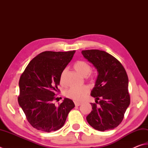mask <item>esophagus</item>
<instances>
[{
    "label": "esophagus",
    "mask_w": 148,
    "mask_h": 148,
    "mask_svg": "<svg viewBox=\"0 0 148 148\" xmlns=\"http://www.w3.org/2000/svg\"><path fill=\"white\" fill-rule=\"evenodd\" d=\"M75 105L76 106H79L80 105H81V103H80V102H75Z\"/></svg>",
    "instance_id": "obj_1"
}]
</instances>
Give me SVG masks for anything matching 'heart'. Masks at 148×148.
Masks as SVG:
<instances>
[{
  "mask_svg": "<svg viewBox=\"0 0 148 148\" xmlns=\"http://www.w3.org/2000/svg\"><path fill=\"white\" fill-rule=\"evenodd\" d=\"M73 68L75 71L78 72L80 75L83 77H86L88 75L90 78L93 77V75L90 72L91 70V67L90 64L84 60H79L75 64ZM62 82V79H61ZM88 93V89L87 87L83 86L80 88H71L66 91V96L69 99H71L75 101L80 102L82 101Z\"/></svg>",
  "mask_w": 148,
  "mask_h": 148,
  "instance_id": "b5f03b06",
  "label": "heart"
}]
</instances>
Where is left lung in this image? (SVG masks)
<instances>
[{
  "label": "left lung",
  "mask_w": 148,
  "mask_h": 148,
  "mask_svg": "<svg viewBox=\"0 0 148 148\" xmlns=\"http://www.w3.org/2000/svg\"><path fill=\"white\" fill-rule=\"evenodd\" d=\"M82 54L99 73L91 95L99 105L91 103L93 110L86 120L100 132L113 130L121 123L130 104L126 71L116 58L104 51L83 50Z\"/></svg>",
  "instance_id": "obj_1"
}]
</instances>
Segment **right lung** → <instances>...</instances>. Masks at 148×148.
<instances>
[{"label":"right lung","mask_w":148,"mask_h":148,"mask_svg":"<svg viewBox=\"0 0 148 148\" xmlns=\"http://www.w3.org/2000/svg\"><path fill=\"white\" fill-rule=\"evenodd\" d=\"M75 53L44 51L30 61L21 75L18 102L35 129L48 133L59 130L75 107L73 100L68 98L58 106L53 103L57 99L61 75Z\"/></svg>","instance_id":"right-lung-1"}]
</instances>
